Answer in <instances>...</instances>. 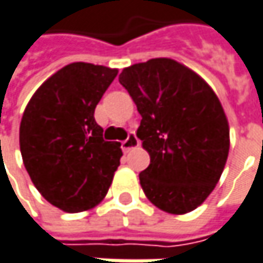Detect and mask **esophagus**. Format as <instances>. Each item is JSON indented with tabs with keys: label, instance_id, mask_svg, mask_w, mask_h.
I'll list each match as a JSON object with an SVG mask.
<instances>
[{
	"label": "esophagus",
	"instance_id": "34e87169",
	"mask_svg": "<svg viewBox=\"0 0 263 263\" xmlns=\"http://www.w3.org/2000/svg\"><path fill=\"white\" fill-rule=\"evenodd\" d=\"M138 144H140V143H138V138L135 137L134 132H131V134L128 135V138H126L125 141H122V150H123L125 153H128L132 148L138 147Z\"/></svg>",
	"mask_w": 263,
	"mask_h": 263
}]
</instances>
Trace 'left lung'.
<instances>
[{
  "label": "left lung",
  "mask_w": 263,
  "mask_h": 263,
  "mask_svg": "<svg viewBox=\"0 0 263 263\" xmlns=\"http://www.w3.org/2000/svg\"><path fill=\"white\" fill-rule=\"evenodd\" d=\"M141 115L137 137L150 155L140 173L152 204L171 214L201 205L222 176L229 125L217 95L174 59L134 64L119 76Z\"/></svg>",
  "instance_id": "8db88e82"
}]
</instances>
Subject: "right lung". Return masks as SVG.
<instances>
[{"mask_svg": "<svg viewBox=\"0 0 263 263\" xmlns=\"http://www.w3.org/2000/svg\"><path fill=\"white\" fill-rule=\"evenodd\" d=\"M116 76V68L74 62L49 77L25 108L19 129L25 168L44 199L62 211L98 205L120 165V143L105 141L93 117Z\"/></svg>", "mask_w": 263, "mask_h": 263, "instance_id": "right-lung-1", "label": "right lung"}]
</instances>
